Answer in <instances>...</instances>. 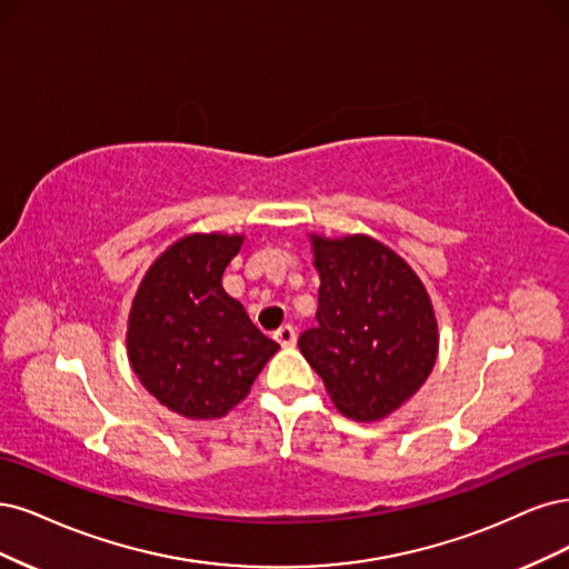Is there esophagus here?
Segmentation results:
<instances>
[{
  "mask_svg": "<svg viewBox=\"0 0 569 569\" xmlns=\"http://www.w3.org/2000/svg\"><path fill=\"white\" fill-rule=\"evenodd\" d=\"M273 338H277V342L281 345V347H292V345H296V340H298V336H296V328H292V326H281L279 328V331L277 333H273Z\"/></svg>",
  "mask_w": 569,
  "mask_h": 569,
  "instance_id": "esophagus-1",
  "label": "esophagus"
}]
</instances>
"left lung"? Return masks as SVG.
<instances>
[{"label": "left lung", "instance_id": "8db88e82", "mask_svg": "<svg viewBox=\"0 0 569 569\" xmlns=\"http://www.w3.org/2000/svg\"><path fill=\"white\" fill-rule=\"evenodd\" d=\"M319 271L317 326L298 340L336 409L388 418L423 388L439 333L432 300L405 258L366 233H309Z\"/></svg>", "mask_w": 569, "mask_h": 569}]
</instances>
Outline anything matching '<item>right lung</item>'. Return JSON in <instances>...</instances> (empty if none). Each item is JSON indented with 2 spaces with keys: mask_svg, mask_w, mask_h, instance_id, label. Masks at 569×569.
Wrapping results in <instances>:
<instances>
[{
  "mask_svg": "<svg viewBox=\"0 0 569 569\" xmlns=\"http://www.w3.org/2000/svg\"><path fill=\"white\" fill-rule=\"evenodd\" d=\"M243 233H189L143 273L127 317V359L162 407L189 420L224 418L277 355L222 286Z\"/></svg>",
  "mask_w": 569,
  "mask_h": 569,
  "instance_id": "add662e5",
  "label": "right lung"
}]
</instances>
